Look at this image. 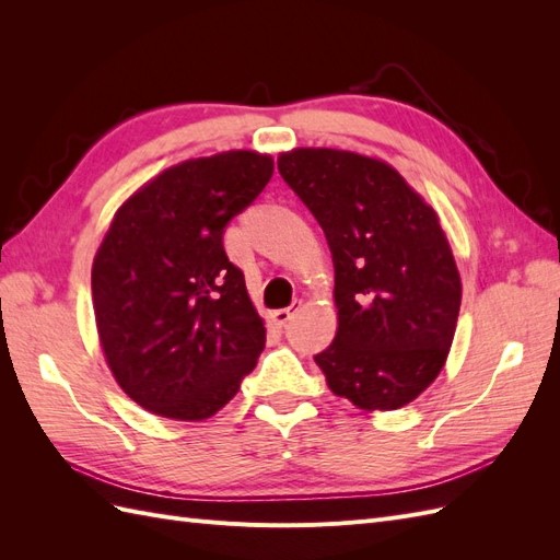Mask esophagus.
Instances as JSON below:
<instances>
[{"label":"esophagus","mask_w":560,"mask_h":560,"mask_svg":"<svg viewBox=\"0 0 560 560\" xmlns=\"http://www.w3.org/2000/svg\"><path fill=\"white\" fill-rule=\"evenodd\" d=\"M301 306H303V301L299 299V301H294V303H292V306H287V308H280V311H276V313H273V319L278 322L280 327H284L287 322H290V319H292V317H294V315L301 311Z\"/></svg>","instance_id":"1"}]
</instances>
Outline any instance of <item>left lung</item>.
<instances>
[{
  "label": "left lung",
  "instance_id": "8db88e82",
  "mask_svg": "<svg viewBox=\"0 0 560 560\" xmlns=\"http://www.w3.org/2000/svg\"><path fill=\"white\" fill-rule=\"evenodd\" d=\"M334 261L338 329L315 354L334 395L393 411L442 371L460 313V276L434 210L383 161L336 149L278 159Z\"/></svg>",
  "mask_w": 560,
  "mask_h": 560
}]
</instances>
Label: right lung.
<instances>
[{"instance_id": "1", "label": "right lung", "mask_w": 560, "mask_h": 560, "mask_svg": "<svg viewBox=\"0 0 560 560\" xmlns=\"http://www.w3.org/2000/svg\"><path fill=\"white\" fill-rule=\"evenodd\" d=\"M270 177V156L226 151L167 167L118 208L93 308L116 383L147 411L210 418L257 366L266 329L222 241Z\"/></svg>"}]
</instances>
